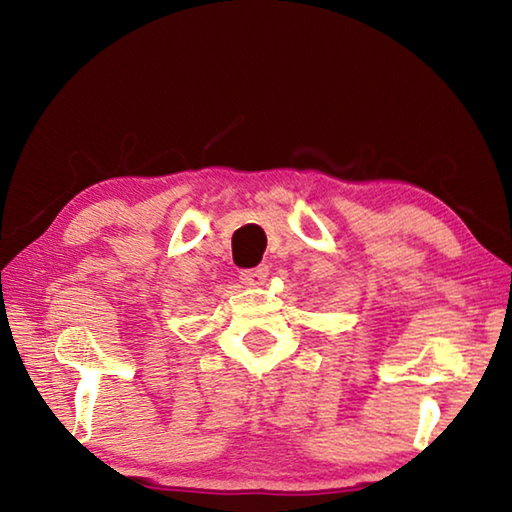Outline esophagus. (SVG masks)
Here are the masks:
<instances>
[{"label":"esophagus","instance_id":"obj_1","mask_svg":"<svg viewBox=\"0 0 512 512\" xmlns=\"http://www.w3.org/2000/svg\"><path fill=\"white\" fill-rule=\"evenodd\" d=\"M266 277H268V266L266 264L241 271V282L248 284V287H259V284H264Z\"/></svg>","mask_w":512,"mask_h":512}]
</instances>
